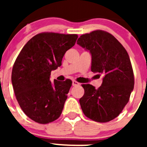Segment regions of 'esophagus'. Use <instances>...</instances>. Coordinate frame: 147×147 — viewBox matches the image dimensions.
<instances>
[{
  "label": "esophagus",
  "instance_id": "34e87169",
  "mask_svg": "<svg viewBox=\"0 0 147 147\" xmlns=\"http://www.w3.org/2000/svg\"><path fill=\"white\" fill-rule=\"evenodd\" d=\"M80 84V83L77 82L76 80H72V85L73 86H78Z\"/></svg>",
  "mask_w": 147,
  "mask_h": 147
}]
</instances>
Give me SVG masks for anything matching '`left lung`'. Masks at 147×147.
<instances>
[{"mask_svg":"<svg viewBox=\"0 0 147 147\" xmlns=\"http://www.w3.org/2000/svg\"><path fill=\"white\" fill-rule=\"evenodd\" d=\"M77 43L90 50L92 72L103 75L98 89L90 84L82 85L84 90L80 99L82 110L93 121L108 122L121 113L134 89V72L129 55L112 34L101 30L82 35Z\"/></svg>","mask_w":147,"mask_h":147,"instance_id":"left-lung-1","label":"left lung"}]
</instances>
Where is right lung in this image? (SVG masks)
<instances>
[{
    "label": "right lung",
    "mask_w": 147,
    "mask_h": 147,
    "mask_svg": "<svg viewBox=\"0 0 147 147\" xmlns=\"http://www.w3.org/2000/svg\"><path fill=\"white\" fill-rule=\"evenodd\" d=\"M78 38L77 34L41 32L24 45L15 61L11 80L16 97L35 122L48 124L61 115L72 82H51L50 74L62 65L65 53Z\"/></svg>",
    "instance_id": "1"
}]
</instances>
